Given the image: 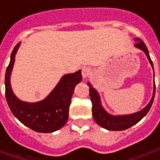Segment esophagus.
<instances>
[{
  "mask_svg": "<svg viewBox=\"0 0 160 160\" xmlns=\"http://www.w3.org/2000/svg\"><path fill=\"white\" fill-rule=\"evenodd\" d=\"M81 73H82V77L84 79H86L87 77H89V75L92 73V70H91L90 68H83Z\"/></svg>",
  "mask_w": 160,
  "mask_h": 160,
  "instance_id": "obj_1",
  "label": "esophagus"
}]
</instances>
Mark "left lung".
<instances>
[{"label":"left lung","mask_w":160,"mask_h":160,"mask_svg":"<svg viewBox=\"0 0 160 160\" xmlns=\"http://www.w3.org/2000/svg\"><path fill=\"white\" fill-rule=\"evenodd\" d=\"M135 41H136V43L134 44V46L139 48V49H141L142 51H144L146 56H148V60H149V62L151 63L152 68H153V64H152V62L150 56H149L148 49L146 44L144 43V42L141 39H140V38H136ZM87 85L90 87V88H89V94H90L91 101H92V116H93L94 120L99 126L103 127L104 128H106L108 130H125V129H127L128 128L134 126V124H136L138 122H140L146 115L148 114V112L149 111L152 104L153 99H154L155 82L154 86H153V95H152V98L151 101L149 102V104L142 111L131 115L111 116V115L108 114L107 112L104 110V108L102 107L99 95L97 92V91L91 86L90 83H87Z\"/></svg>","instance_id":"obj_1"}]
</instances>
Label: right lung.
Listing matches in <instances>:
<instances>
[{
    "instance_id": "add662e5",
    "label": "right lung",
    "mask_w": 160,
    "mask_h": 160,
    "mask_svg": "<svg viewBox=\"0 0 160 160\" xmlns=\"http://www.w3.org/2000/svg\"><path fill=\"white\" fill-rule=\"evenodd\" d=\"M19 43L11 54L6 70L5 94L12 113L26 127L39 133H52L63 127L68 119V110L74 87L82 80L81 71L66 74L45 99L38 103H26L18 99L10 85V75Z\"/></svg>"
}]
</instances>
